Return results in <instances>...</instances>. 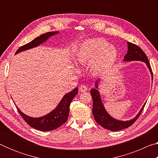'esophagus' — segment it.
<instances>
[{
    "instance_id": "obj_1",
    "label": "esophagus",
    "mask_w": 158,
    "mask_h": 158,
    "mask_svg": "<svg viewBox=\"0 0 158 158\" xmlns=\"http://www.w3.org/2000/svg\"><path fill=\"white\" fill-rule=\"evenodd\" d=\"M79 90L81 92H85V91H86V90H88V89H87V87L85 86V85H81L79 86Z\"/></svg>"
}]
</instances>
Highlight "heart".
<instances>
[{"instance_id": "heart-1", "label": "heart", "mask_w": 158, "mask_h": 158, "mask_svg": "<svg viewBox=\"0 0 158 158\" xmlns=\"http://www.w3.org/2000/svg\"><path fill=\"white\" fill-rule=\"evenodd\" d=\"M118 56L116 48L100 38L85 40L75 52L76 60L81 65L90 63V73L93 74L108 70L116 62Z\"/></svg>"}]
</instances>
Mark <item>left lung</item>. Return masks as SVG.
Listing matches in <instances>:
<instances>
[{
	"label": "left lung",
	"mask_w": 158,
	"mask_h": 158,
	"mask_svg": "<svg viewBox=\"0 0 158 158\" xmlns=\"http://www.w3.org/2000/svg\"><path fill=\"white\" fill-rule=\"evenodd\" d=\"M127 52L123 58L124 62H131V61H141L146 63L147 68H148L150 73L151 74L152 81H153V73H152L151 66H150L149 61L148 60L145 53L143 50L137 45L127 42ZM100 82V79L96 80L95 83V88H93L90 90V94L93 98V110L92 113L94 116L95 121L102 127L106 130L111 131H119L125 128L129 127L135 123L140 116L141 111H143L146 103H144L140 111L138 114L129 121H121L112 117L111 115L106 111V109L102 103L100 93L99 92V84Z\"/></svg>",
	"instance_id": "left-lung-1"
}]
</instances>
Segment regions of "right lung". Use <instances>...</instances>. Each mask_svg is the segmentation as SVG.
<instances>
[{"label": "right lung", "instance_id": "add662e5", "mask_svg": "<svg viewBox=\"0 0 158 158\" xmlns=\"http://www.w3.org/2000/svg\"><path fill=\"white\" fill-rule=\"evenodd\" d=\"M58 33H59V31H52L42 34L40 36L34 39L33 41L21 47L17 51L15 54L38 47L46 42L51 37L54 36ZM77 93H78V88L76 87L74 90L64 95L62 100L60 101V102L58 104V105L56 106L53 110L44 116L37 118L31 117L28 115H26L17 107V105H15L21 117L31 127L36 130L47 132V131L56 129L67 121L69 116V105H70L72 100H73V98L75 97Z\"/></svg>", "mask_w": 158, "mask_h": 158}]
</instances>
